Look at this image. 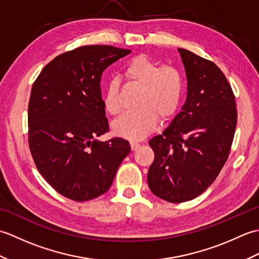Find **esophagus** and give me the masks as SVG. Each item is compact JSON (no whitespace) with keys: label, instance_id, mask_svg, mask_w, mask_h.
Instances as JSON below:
<instances>
[{"label":"esophagus","instance_id":"esophagus-1","mask_svg":"<svg viewBox=\"0 0 259 259\" xmlns=\"http://www.w3.org/2000/svg\"><path fill=\"white\" fill-rule=\"evenodd\" d=\"M130 147L131 150H137L140 147V144L138 141H130Z\"/></svg>","mask_w":259,"mask_h":259}]
</instances>
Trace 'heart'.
Instances as JSON below:
<instances>
[{"label":"heart","instance_id":"heart-1","mask_svg":"<svg viewBox=\"0 0 259 259\" xmlns=\"http://www.w3.org/2000/svg\"><path fill=\"white\" fill-rule=\"evenodd\" d=\"M123 75L130 84L139 87L136 99L137 109L124 113L113 122L115 135L130 140L142 139L156 128L158 118L167 120L177 111L183 100L185 82L180 71L171 67H161L146 54H140L126 62ZM106 111L117 115L121 110L119 85L110 81L103 95Z\"/></svg>","mask_w":259,"mask_h":259}]
</instances>
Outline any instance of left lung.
Masks as SVG:
<instances>
[{"mask_svg": "<svg viewBox=\"0 0 259 259\" xmlns=\"http://www.w3.org/2000/svg\"><path fill=\"white\" fill-rule=\"evenodd\" d=\"M188 79L187 100L161 135L149 145L155 160L148 171L153 195L169 202L194 199L226 163L237 124L235 96L213 62L178 49Z\"/></svg>", "mask_w": 259, "mask_h": 259, "instance_id": "8db88e82", "label": "left lung"}]
</instances>
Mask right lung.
Instances as JSON below:
<instances>
[{
  "label": "right lung",
  "mask_w": 259,
  "mask_h": 259,
  "mask_svg": "<svg viewBox=\"0 0 259 259\" xmlns=\"http://www.w3.org/2000/svg\"><path fill=\"white\" fill-rule=\"evenodd\" d=\"M130 52L111 46L79 47L49 62L32 85L31 155L42 177L69 199L87 201L104 194L130 152L122 138L96 139L109 131L102 72Z\"/></svg>",
  "instance_id": "right-lung-1"
}]
</instances>
